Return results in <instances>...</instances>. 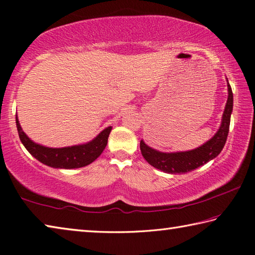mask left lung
<instances>
[{
  "label": "left lung",
  "mask_w": 255,
  "mask_h": 255,
  "mask_svg": "<svg viewBox=\"0 0 255 255\" xmlns=\"http://www.w3.org/2000/svg\"><path fill=\"white\" fill-rule=\"evenodd\" d=\"M227 84L228 101L222 115L221 125L210 140L204 142L200 147L192 149V150L177 152H162L156 150V149L149 147L148 144L144 143L143 140H141V154L149 164H151L152 167L166 173H186L203 166L204 163L212 160L221 152L228 138L231 114L233 109L232 89L229 82Z\"/></svg>",
  "instance_id": "1"
}]
</instances>
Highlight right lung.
<instances>
[{
  "label": "right lung",
  "instance_id": "add662e5",
  "mask_svg": "<svg viewBox=\"0 0 255 255\" xmlns=\"http://www.w3.org/2000/svg\"><path fill=\"white\" fill-rule=\"evenodd\" d=\"M16 127L18 137L21 139L24 147L32 156L38 161L46 164L48 167L58 169H75L88 166L89 163L96 160L101 156L104 149L107 146L108 137L113 127L109 126L99 132L93 140L82 144L63 147V148H49L46 146L34 142L28 138L26 133L19 125L16 115Z\"/></svg>",
  "mask_w": 255,
  "mask_h": 255
}]
</instances>
